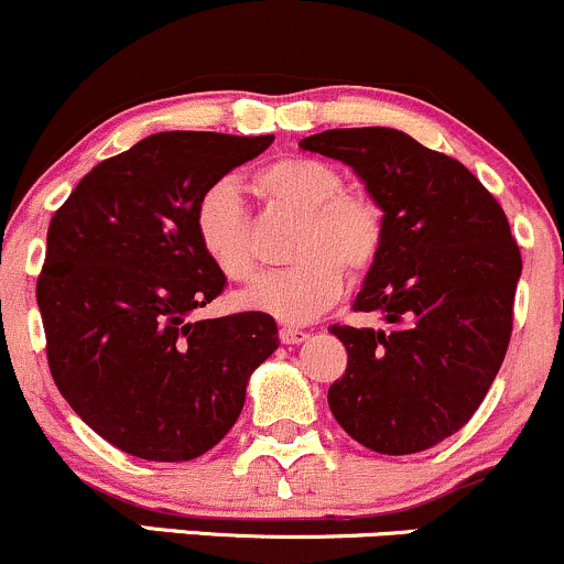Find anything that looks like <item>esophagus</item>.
Masks as SVG:
<instances>
[{
  "mask_svg": "<svg viewBox=\"0 0 564 564\" xmlns=\"http://www.w3.org/2000/svg\"><path fill=\"white\" fill-rule=\"evenodd\" d=\"M278 337H281L283 345H300V343H305V339L311 337V334L302 332V329H294V326H281Z\"/></svg>",
  "mask_w": 564,
  "mask_h": 564,
  "instance_id": "34e87169",
  "label": "esophagus"
}]
</instances>
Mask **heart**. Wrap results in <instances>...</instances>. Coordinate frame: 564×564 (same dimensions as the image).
<instances>
[{
  "instance_id": "b5f03b06",
  "label": "heart",
  "mask_w": 564,
  "mask_h": 564,
  "mask_svg": "<svg viewBox=\"0 0 564 564\" xmlns=\"http://www.w3.org/2000/svg\"><path fill=\"white\" fill-rule=\"evenodd\" d=\"M251 189L270 208L300 214L292 268L268 272L240 302L302 324L329 311L345 286V272L364 278L386 240V216L367 192L345 187L343 171L315 158H278L253 171ZM195 238L227 281L257 272L251 216L230 182H216L195 203Z\"/></svg>"
}]
</instances>
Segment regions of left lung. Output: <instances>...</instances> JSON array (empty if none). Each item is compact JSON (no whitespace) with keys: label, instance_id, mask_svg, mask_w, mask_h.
<instances>
[{"label":"left lung","instance_id":"8db88e82","mask_svg":"<svg viewBox=\"0 0 564 564\" xmlns=\"http://www.w3.org/2000/svg\"><path fill=\"white\" fill-rule=\"evenodd\" d=\"M300 147L348 163L386 216L352 302L386 326H329L348 350L332 414L372 453H423L471 420L509 350L522 275L509 219L466 165L393 128H334Z\"/></svg>","mask_w":564,"mask_h":564}]
</instances>
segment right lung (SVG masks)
<instances>
[{
  "label": "right lung",
  "instance_id": "1",
  "mask_svg": "<svg viewBox=\"0 0 564 564\" xmlns=\"http://www.w3.org/2000/svg\"><path fill=\"white\" fill-rule=\"evenodd\" d=\"M272 135L165 131L93 169L53 214L36 278L47 367L72 410L122 453L182 463L232 429L272 315L192 321L227 286L195 203Z\"/></svg>",
  "mask_w": 564,
  "mask_h": 564
}]
</instances>
